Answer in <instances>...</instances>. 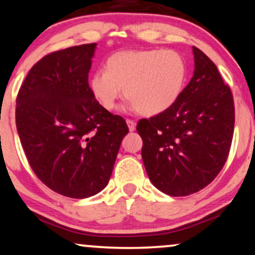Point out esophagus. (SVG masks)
I'll list each match as a JSON object with an SVG mask.
<instances>
[{"instance_id": "1", "label": "esophagus", "mask_w": 255, "mask_h": 255, "mask_svg": "<svg viewBox=\"0 0 255 255\" xmlns=\"http://www.w3.org/2000/svg\"><path fill=\"white\" fill-rule=\"evenodd\" d=\"M126 122H127L129 130L130 131H134L135 130V122L133 120H129V119H127V120H126Z\"/></svg>"}]
</instances>
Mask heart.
<instances>
[{
	"label": "heart",
	"mask_w": 255,
	"mask_h": 255,
	"mask_svg": "<svg viewBox=\"0 0 255 255\" xmlns=\"http://www.w3.org/2000/svg\"><path fill=\"white\" fill-rule=\"evenodd\" d=\"M187 79V63L174 50H121L106 61L89 79V89L107 111L117 107L122 96L129 108L154 117L173 107L181 96Z\"/></svg>",
	"instance_id": "1"
}]
</instances>
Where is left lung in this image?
Instances as JSON below:
<instances>
[{"instance_id": "1", "label": "left lung", "mask_w": 255, "mask_h": 255, "mask_svg": "<svg viewBox=\"0 0 255 255\" xmlns=\"http://www.w3.org/2000/svg\"><path fill=\"white\" fill-rule=\"evenodd\" d=\"M194 73L176 104L136 126L143 165L154 186L186 196L220 173L233 138L234 102L217 66L193 47Z\"/></svg>"}]
</instances>
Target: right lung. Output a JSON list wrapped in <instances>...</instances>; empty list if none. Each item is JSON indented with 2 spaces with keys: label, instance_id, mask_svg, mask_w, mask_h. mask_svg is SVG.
<instances>
[{
  "label": "right lung",
  "instance_id": "obj_1",
  "mask_svg": "<svg viewBox=\"0 0 255 255\" xmlns=\"http://www.w3.org/2000/svg\"><path fill=\"white\" fill-rule=\"evenodd\" d=\"M96 43L44 56L16 99V128L29 165L44 185L68 198L98 194L111 179L126 121L90 93Z\"/></svg>",
  "mask_w": 255,
  "mask_h": 255
}]
</instances>
